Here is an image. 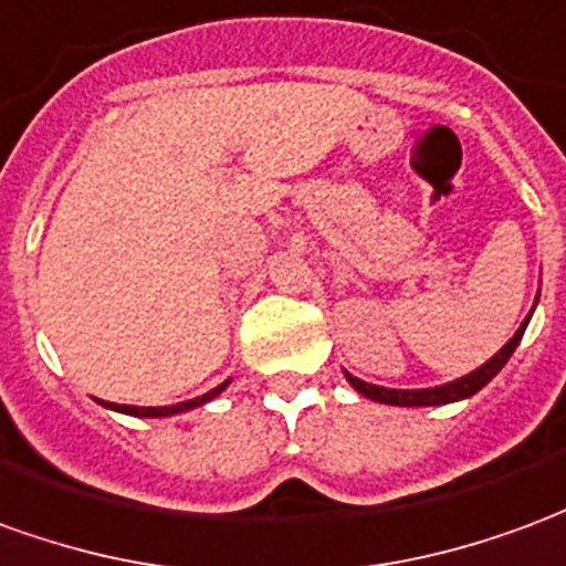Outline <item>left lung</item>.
Returning <instances> with one entry per match:
<instances>
[{
  "label": "left lung",
  "instance_id": "1",
  "mask_svg": "<svg viewBox=\"0 0 566 566\" xmlns=\"http://www.w3.org/2000/svg\"><path fill=\"white\" fill-rule=\"evenodd\" d=\"M536 302H539V295H536ZM536 307V304H533ZM533 311L524 316V323L518 326V332L512 335V338L496 350L484 366H479L475 371H469L463 378L448 380V384H439V387H423V390H390V387H378V384H366V380L354 378L350 371H344V378L350 380V387L356 392H363L366 399L371 402H384V405H399V408H423V405H448V402H460V399H469V396H475V392L482 390L484 384H491V378H496V371L506 366L509 356L515 354V347L521 344V335H524V328L531 323Z\"/></svg>",
  "mask_w": 566,
  "mask_h": 566
}]
</instances>
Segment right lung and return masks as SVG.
Here are the masks:
<instances>
[{"label":"right lung","instance_id":"obj_1","mask_svg":"<svg viewBox=\"0 0 566 566\" xmlns=\"http://www.w3.org/2000/svg\"><path fill=\"white\" fill-rule=\"evenodd\" d=\"M231 380H226V384H219V387H212L210 392H203V396H198V399H188V402H176V405H161V408H139V405H115V402H99L106 405V408H112V411H122V415H130V418H174V415H186V411H191V408H198V405H207L210 399H216L219 392L226 390Z\"/></svg>","mask_w":566,"mask_h":566}]
</instances>
